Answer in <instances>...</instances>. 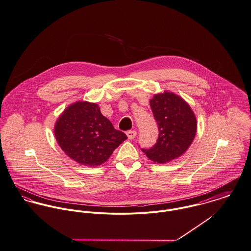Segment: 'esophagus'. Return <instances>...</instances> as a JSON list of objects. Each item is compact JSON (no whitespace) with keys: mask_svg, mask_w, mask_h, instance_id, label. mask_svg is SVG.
<instances>
[{"mask_svg":"<svg viewBox=\"0 0 251 251\" xmlns=\"http://www.w3.org/2000/svg\"><path fill=\"white\" fill-rule=\"evenodd\" d=\"M126 135L128 137V139H130V140H132V139H134L137 135V132L135 130H128L127 132H126Z\"/></svg>","mask_w":251,"mask_h":251,"instance_id":"34e87169","label":"esophagus"}]
</instances>
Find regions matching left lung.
<instances>
[{"mask_svg":"<svg viewBox=\"0 0 251 251\" xmlns=\"http://www.w3.org/2000/svg\"><path fill=\"white\" fill-rule=\"evenodd\" d=\"M159 135L151 148L142 151L153 162L164 164L181 156L197 132V119L189 104L174 93L154 95L150 100Z\"/></svg>","mask_w":251,"mask_h":251,"instance_id":"8db88e82","label":"left lung"}]
</instances>
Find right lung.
I'll return each mask as SVG.
<instances>
[{
  "instance_id": "add662e5",
  "label": "right lung",
  "mask_w": 251,
  "mask_h": 251,
  "mask_svg": "<svg viewBox=\"0 0 251 251\" xmlns=\"http://www.w3.org/2000/svg\"><path fill=\"white\" fill-rule=\"evenodd\" d=\"M54 135L62 151L75 162L96 167L110 157L127 136L115 129L96 103L71 104L58 118Z\"/></svg>"
}]
</instances>
